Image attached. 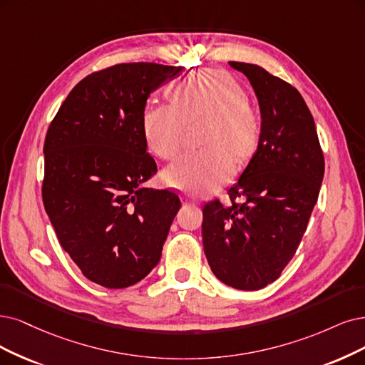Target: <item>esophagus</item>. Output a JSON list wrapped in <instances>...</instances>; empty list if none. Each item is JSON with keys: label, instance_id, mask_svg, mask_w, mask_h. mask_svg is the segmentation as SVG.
I'll return each mask as SVG.
<instances>
[{"label": "esophagus", "instance_id": "34e87169", "mask_svg": "<svg viewBox=\"0 0 365 365\" xmlns=\"http://www.w3.org/2000/svg\"><path fill=\"white\" fill-rule=\"evenodd\" d=\"M183 200L186 201V203H192V205H197V203H198V201H197L194 197H190V195H185Z\"/></svg>", "mask_w": 365, "mask_h": 365}]
</instances>
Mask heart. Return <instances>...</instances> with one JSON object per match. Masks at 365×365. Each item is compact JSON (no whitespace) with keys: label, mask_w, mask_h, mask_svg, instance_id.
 <instances>
[{"label":"heart","mask_w":365,"mask_h":365,"mask_svg":"<svg viewBox=\"0 0 365 365\" xmlns=\"http://www.w3.org/2000/svg\"><path fill=\"white\" fill-rule=\"evenodd\" d=\"M168 103L147 106L144 138L152 152L173 159L186 128L197 129L200 150L182 156L164 173L168 186L187 194L210 192L233 175L235 162L250 160L262 138L260 113L236 81L215 69L186 75L167 90Z\"/></svg>","instance_id":"heart-1"}]
</instances>
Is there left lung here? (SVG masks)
Here are the masks:
<instances>
[{"label": "left lung", "mask_w": 365, "mask_h": 365, "mask_svg": "<svg viewBox=\"0 0 365 365\" xmlns=\"http://www.w3.org/2000/svg\"><path fill=\"white\" fill-rule=\"evenodd\" d=\"M259 99L262 138L239 182L203 207V247L224 284L259 290L274 282L298 250L319 197L325 158L301 93L263 67L228 61ZM237 199L241 200L239 204Z\"/></svg>", "instance_id": "1"}]
</instances>
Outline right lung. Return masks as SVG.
<instances>
[{
  "instance_id": "1",
  "label": "right lung",
  "mask_w": 365,
  "mask_h": 365,
  "mask_svg": "<svg viewBox=\"0 0 365 365\" xmlns=\"http://www.w3.org/2000/svg\"><path fill=\"white\" fill-rule=\"evenodd\" d=\"M180 66L121 63L81 79L46 132L43 206L63 250L106 289L141 281L160 259L180 198L141 185L158 167L147 153V98Z\"/></svg>"
}]
</instances>
